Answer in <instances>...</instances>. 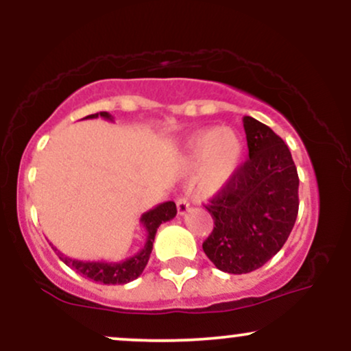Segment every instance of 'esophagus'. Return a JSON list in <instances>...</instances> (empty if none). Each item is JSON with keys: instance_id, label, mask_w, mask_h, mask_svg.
I'll list each match as a JSON object with an SVG mask.
<instances>
[{"instance_id": "34e87169", "label": "esophagus", "mask_w": 351, "mask_h": 351, "mask_svg": "<svg viewBox=\"0 0 351 351\" xmlns=\"http://www.w3.org/2000/svg\"><path fill=\"white\" fill-rule=\"evenodd\" d=\"M176 209H178V215H180V216L186 215L188 209H189V201H188V198H184V196H180V198L176 199Z\"/></svg>"}]
</instances>
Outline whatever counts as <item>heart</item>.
Instances as JSON below:
<instances>
[{"mask_svg":"<svg viewBox=\"0 0 351 351\" xmlns=\"http://www.w3.org/2000/svg\"><path fill=\"white\" fill-rule=\"evenodd\" d=\"M186 160L199 167L196 188L211 196L228 186L244 160V145L229 128H206L196 132L186 142Z\"/></svg>","mask_w":351,"mask_h":351,"instance_id":"obj_1","label":"heart"}]
</instances>
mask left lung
<instances>
[{"label":"left lung","mask_w":351,"mask_h":351,"mask_svg":"<svg viewBox=\"0 0 351 351\" xmlns=\"http://www.w3.org/2000/svg\"><path fill=\"white\" fill-rule=\"evenodd\" d=\"M249 158L206 209L215 229L203 243L219 271L247 274L285 244L299 213V175L291 150L267 125L244 117Z\"/></svg>","instance_id":"1"}]
</instances>
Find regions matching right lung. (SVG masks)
Returning <instances> with one entry per match:
<instances>
[{
    "label": "right lung",
    "mask_w": 351,
    "mask_h": 351,
    "mask_svg": "<svg viewBox=\"0 0 351 351\" xmlns=\"http://www.w3.org/2000/svg\"><path fill=\"white\" fill-rule=\"evenodd\" d=\"M102 117L106 120H114L108 112H100V114L88 115L86 119H97ZM176 216V204L173 201H167V203L158 204V206L152 208L150 211L143 213L140 217V223L147 231V243H145L143 249L140 252L134 254L132 257L125 261H119V263H107V261H77L72 259V257L66 256L59 251L58 247L52 245L56 254L59 256V259L64 264L69 265L71 269H74L77 274H82L84 277L100 282V284H108V285H117V284H128V282L135 280L136 277H140V274L143 272L145 265H147L148 259H150V254L153 249V241H155L156 229L160 228V224L167 223V221L173 219Z\"/></svg>",
    "instance_id": "right-lung-1"
}]
</instances>
